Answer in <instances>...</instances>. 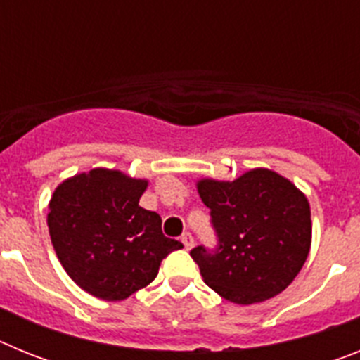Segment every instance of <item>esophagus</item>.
Wrapping results in <instances>:
<instances>
[{"instance_id":"esophagus-1","label":"esophagus","mask_w":360,"mask_h":360,"mask_svg":"<svg viewBox=\"0 0 360 360\" xmlns=\"http://www.w3.org/2000/svg\"><path fill=\"white\" fill-rule=\"evenodd\" d=\"M182 243H184V247H186L187 250L193 249V245H195V238H193V234H191V232H184Z\"/></svg>"}]
</instances>
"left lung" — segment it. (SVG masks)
<instances>
[{
	"mask_svg": "<svg viewBox=\"0 0 360 360\" xmlns=\"http://www.w3.org/2000/svg\"><path fill=\"white\" fill-rule=\"evenodd\" d=\"M218 249L195 247L191 257L209 287L236 304L262 303L294 281L311 245L310 203L276 171L257 167L232 182L202 178Z\"/></svg>",
	"mask_w": 360,
	"mask_h": 360,
	"instance_id": "obj_1",
	"label": "left lung"
}]
</instances>
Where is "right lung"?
<instances>
[{
    "mask_svg": "<svg viewBox=\"0 0 360 360\" xmlns=\"http://www.w3.org/2000/svg\"><path fill=\"white\" fill-rule=\"evenodd\" d=\"M148 180L95 167L66 178L49 203V231L66 274L104 301H122L157 278L184 245L162 234V218L139 205Z\"/></svg>",
    "mask_w": 360,
    "mask_h": 360,
    "instance_id": "1",
    "label": "right lung"
}]
</instances>
